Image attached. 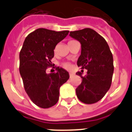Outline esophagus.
I'll list each match as a JSON object with an SVG mask.
<instances>
[{
  "mask_svg": "<svg viewBox=\"0 0 132 132\" xmlns=\"http://www.w3.org/2000/svg\"><path fill=\"white\" fill-rule=\"evenodd\" d=\"M74 75V73H73V72H69V76L70 77H72Z\"/></svg>",
  "mask_w": 132,
  "mask_h": 132,
  "instance_id": "obj_1",
  "label": "esophagus"
}]
</instances>
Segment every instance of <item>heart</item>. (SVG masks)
<instances>
[{"mask_svg": "<svg viewBox=\"0 0 132 132\" xmlns=\"http://www.w3.org/2000/svg\"><path fill=\"white\" fill-rule=\"evenodd\" d=\"M63 66L66 69H69L70 68V65L69 63H65L63 64Z\"/></svg>", "mask_w": 132, "mask_h": 132, "instance_id": "heart-1", "label": "heart"}]
</instances>
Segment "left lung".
<instances>
[{"mask_svg":"<svg viewBox=\"0 0 132 132\" xmlns=\"http://www.w3.org/2000/svg\"><path fill=\"white\" fill-rule=\"evenodd\" d=\"M69 36L79 41L81 53L77 65L87 70L82 82L76 88L77 98L85 104H93L102 99L111 86L114 73L113 56L108 44L102 36L90 28L71 31Z\"/></svg>","mask_w":132,"mask_h":132,"instance_id":"8db88e82","label":"left lung"}]
</instances>
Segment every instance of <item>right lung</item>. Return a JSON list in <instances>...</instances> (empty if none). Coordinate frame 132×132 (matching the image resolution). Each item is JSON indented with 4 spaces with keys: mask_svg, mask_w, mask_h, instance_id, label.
Here are the masks:
<instances>
[{
    "mask_svg": "<svg viewBox=\"0 0 132 132\" xmlns=\"http://www.w3.org/2000/svg\"><path fill=\"white\" fill-rule=\"evenodd\" d=\"M69 32L37 29L28 35L20 52L19 69L24 89L40 108L54 106L59 100L61 86L69 79L68 72L61 67H56L55 73H46L47 67L52 66L55 46Z\"/></svg>",
    "mask_w": 132,
    "mask_h": 132,
    "instance_id": "obj_1",
    "label": "right lung"
}]
</instances>
